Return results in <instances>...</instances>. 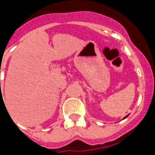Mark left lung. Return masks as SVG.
<instances>
[{
    "mask_svg": "<svg viewBox=\"0 0 155 155\" xmlns=\"http://www.w3.org/2000/svg\"><path fill=\"white\" fill-rule=\"evenodd\" d=\"M127 116H128V115H127V116H125V117H124V119H125V118H127Z\"/></svg>",
    "mask_w": 155,
    "mask_h": 155,
    "instance_id": "obj_1",
    "label": "left lung"
}]
</instances>
